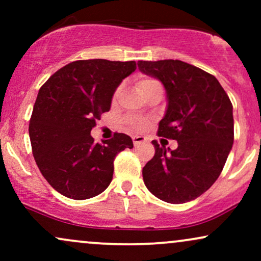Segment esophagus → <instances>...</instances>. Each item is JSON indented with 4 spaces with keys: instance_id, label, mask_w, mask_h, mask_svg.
I'll return each mask as SVG.
<instances>
[{
    "instance_id": "1",
    "label": "esophagus",
    "mask_w": 261,
    "mask_h": 261,
    "mask_svg": "<svg viewBox=\"0 0 261 261\" xmlns=\"http://www.w3.org/2000/svg\"><path fill=\"white\" fill-rule=\"evenodd\" d=\"M133 142L135 146L140 145V143H143L146 142V137L145 136H134L133 137Z\"/></svg>"
}]
</instances>
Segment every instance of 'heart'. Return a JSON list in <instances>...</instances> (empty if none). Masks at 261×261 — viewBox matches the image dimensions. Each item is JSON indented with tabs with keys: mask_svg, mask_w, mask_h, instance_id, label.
I'll use <instances>...</instances> for the list:
<instances>
[{
	"mask_svg": "<svg viewBox=\"0 0 261 261\" xmlns=\"http://www.w3.org/2000/svg\"><path fill=\"white\" fill-rule=\"evenodd\" d=\"M158 86H161L160 82L154 79H149V77H147V79L140 80L139 82H137V89H139V92L142 95L146 94V93H147L151 88H153V87H158ZM120 92H121V86H119L118 88L115 89V92H114L113 100L118 99L119 95H120ZM125 122H126L127 126L134 131H142L143 128L147 126V120H146V119L139 118V116H131V118H127Z\"/></svg>",
	"mask_w": 261,
	"mask_h": 261,
	"instance_id": "b5f03b06",
	"label": "heart"
}]
</instances>
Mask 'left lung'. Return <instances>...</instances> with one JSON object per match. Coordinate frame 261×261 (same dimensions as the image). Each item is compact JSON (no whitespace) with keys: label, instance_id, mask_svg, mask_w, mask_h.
I'll use <instances>...</instances> for the list:
<instances>
[{"label":"left lung","instance_id":"obj_1","mask_svg":"<svg viewBox=\"0 0 261 261\" xmlns=\"http://www.w3.org/2000/svg\"><path fill=\"white\" fill-rule=\"evenodd\" d=\"M137 65L167 91L168 108L157 135L178 141L173 151L152 141L155 152L143 167V181L163 201H191L217 180L232 149V103L216 77L196 66L180 60Z\"/></svg>","mask_w":261,"mask_h":261}]
</instances>
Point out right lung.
Instances as JSON below:
<instances>
[{
    "label": "right lung",
    "instance_id": "1",
    "mask_svg": "<svg viewBox=\"0 0 261 261\" xmlns=\"http://www.w3.org/2000/svg\"><path fill=\"white\" fill-rule=\"evenodd\" d=\"M135 70V61L79 60L41 86L29 120L32 152L44 178L64 196L99 195L112 181L116 154L134 147L131 137L119 133L94 142L91 130L110 110L116 87Z\"/></svg>",
    "mask_w": 261,
    "mask_h": 261
}]
</instances>
